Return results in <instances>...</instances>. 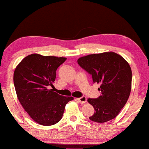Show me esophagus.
I'll return each instance as SVG.
<instances>
[{"label":"esophagus","mask_w":149,"mask_h":149,"mask_svg":"<svg viewBox=\"0 0 149 149\" xmlns=\"http://www.w3.org/2000/svg\"><path fill=\"white\" fill-rule=\"evenodd\" d=\"M76 99L78 100L79 103H86V101H87V98L86 96H82V97H81V98H77Z\"/></svg>","instance_id":"esophagus-1"}]
</instances>
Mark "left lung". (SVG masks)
<instances>
[{"mask_svg":"<svg viewBox=\"0 0 149 149\" xmlns=\"http://www.w3.org/2000/svg\"><path fill=\"white\" fill-rule=\"evenodd\" d=\"M77 62L92 75L94 84H100L99 97L88 99L95 110L89 118L100 123L115 118L131 93L132 72L129 63L114 52L84 56Z\"/></svg>","mask_w":149,"mask_h":149,"instance_id":"obj_1","label":"left lung"}]
</instances>
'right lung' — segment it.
<instances>
[{
	"label": "right lung",
	"instance_id": "1",
	"mask_svg": "<svg viewBox=\"0 0 149 149\" xmlns=\"http://www.w3.org/2000/svg\"><path fill=\"white\" fill-rule=\"evenodd\" d=\"M65 60V57L33 53L24 57L15 68L13 84L17 97L38 124L51 126L57 123L63 116L65 105L73 100L72 96L54 92L56 70Z\"/></svg>",
	"mask_w": 149,
	"mask_h": 149
}]
</instances>
